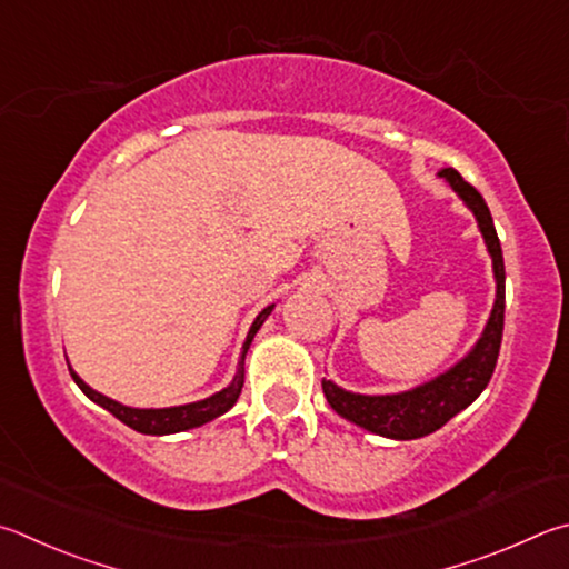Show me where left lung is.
<instances>
[{
	"label": "left lung",
	"mask_w": 569,
	"mask_h": 569,
	"mask_svg": "<svg viewBox=\"0 0 569 569\" xmlns=\"http://www.w3.org/2000/svg\"><path fill=\"white\" fill-rule=\"evenodd\" d=\"M440 179L450 183L462 203L472 211L482 241L488 246L492 258L495 276V303L488 323H485L480 338L465 353L456 366L446 373L430 378L428 383H420L402 392H388V396H363L336 386L333 380L323 378V392L328 406L340 418L356 422L368 432L383 436L390 440H416L426 438L430 432L446 426L450 418H456L470 402L488 388L495 363H498L502 326H505V263L498 231H495L492 216L482 196L465 181L456 169H440Z\"/></svg>",
	"instance_id": "8db88e82"
}]
</instances>
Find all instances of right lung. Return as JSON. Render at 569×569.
I'll return each mask as SVG.
<instances>
[{
    "instance_id": "1",
    "label": "right lung",
    "mask_w": 569,
    "mask_h": 569,
    "mask_svg": "<svg viewBox=\"0 0 569 569\" xmlns=\"http://www.w3.org/2000/svg\"><path fill=\"white\" fill-rule=\"evenodd\" d=\"M276 308V303L266 306L261 313L256 316V320L249 328V336L243 340V348H241V360H239V368H236V376L229 386L223 390L213 392V396L203 398V400H196V402H186V406H171V408H131V406H123V402L113 400L101 396L99 390H94L91 386H87L84 380H81L74 368L69 366V373L74 378V383L81 388V392L89 400H94L97 406H101L104 410H109L113 418H119L123 426H129L131 430L143 432V436H173V432H183V430H191V428H199L203 422H209L213 418L223 416L226 410L233 408V402L239 400L241 396V388H243V360L246 353H249V348L253 343V336L258 333V328L263 326V320L271 316V311ZM69 363V360H67Z\"/></svg>"
}]
</instances>
